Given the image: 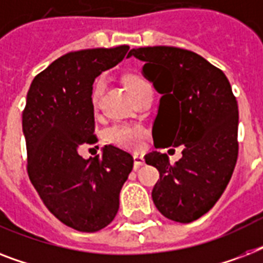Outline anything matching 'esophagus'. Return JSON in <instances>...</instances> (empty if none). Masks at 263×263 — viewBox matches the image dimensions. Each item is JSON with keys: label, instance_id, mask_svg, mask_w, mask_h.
<instances>
[{"label": "esophagus", "instance_id": "esophagus-1", "mask_svg": "<svg viewBox=\"0 0 263 263\" xmlns=\"http://www.w3.org/2000/svg\"><path fill=\"white\" fill-rule=\"evenodd\" d=\"M143 165H144L143 156H140V154H135V156H134V168L139 169L140 166H143Z\"/></svg>", "mask_w": 263, "mask_h": 263}]
</instances>
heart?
Listing matches in <instances>:
<instances>
[{
	"label": "heart",
	"mask_w": 263,
	"mask_h": 263,
	"mask_svg": "<svg viewBox=\"0 0 263 263\" xmlns=\"http://www.w3.org/2000/svg\"><path fill=\"white\" fill-rule=\"evenodd\" d=\"M125 86H127L128 92L132 95V98H135L139 94H143L146 91H153L152 86L143 78H140L138 75L127 76L125 78ZM102 82H98L94 91V97H92L94 105L98 103L99 95L102 92ZM144 136H146V132H144L143 128L136 127V125H127V124H116L113 127L107 128L106 134H105V138L110 143L119 144V146H123V147L127 148H132V150L142 147Z\"/></svg>",
	"instance_id": "1"
}]
</instances>
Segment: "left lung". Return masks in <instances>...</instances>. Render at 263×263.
<instances>
[{
    "label": "left lung",
    "instance_id": "left-lung-1",
    "mask_svg": "<svg viewBox=\"0 0 263 263\" xmlns=\"http://www.w3.org/2000/svg\"><path fill=\"white\" fill-rule=\"evenodd\" d=\"M142 75L161 94L153 135L156 147H181L183 157L148 153L160 172L152 196L162 216L191 222L221 198L237 161V101L224 72L194 51L172 46L132 49Z\"/></svg>",
    "mask_w": 263,
    "mask_h": 263
}]
</instances>
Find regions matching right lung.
<instances>
[{"label": "right lung", "instance_id": "1", "mask_svg": "<svg viewBox=\"0 0 263 263\" xmlns=\"http://www.w3.org/2000/svg\"><path fill=\"white\" fill-rule=\"evenodd\" d=\"M129 46L88 49L60 57L35 76L23 111L27 171L49 212L80 232H97L119 212V196L134 166L129 153L111 144L84 160L94 144L92 83L116 67Z\"/></svg>", "mask_w": 263, "mask_h": 263}]
</instances>
